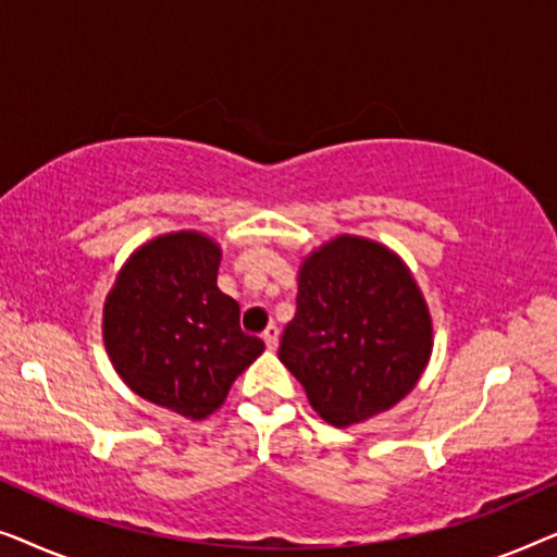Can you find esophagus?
I'll list each match as a JSON object with an SVG mask.
<instances>
[{
	"label": "esophagus",
	"mask_w": 557,
	"mask_h": 557,
	"mask_svg": "<svg viewBox=\"0 0 557 557\" xmlns=\"http://www.w3.org/2000/svg\"><path fill=\"white\" fill-rule=\"evenodd\" d=\"M263 342H265V347L269 349H273L278 345V326L276 324H269L263 330Z\"/></svg>",
	"instance_id": "34e87169"
}]
</instances>
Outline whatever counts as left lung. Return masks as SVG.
Here are the masks:
<instances>
[{"label": "left lung", "mask_w": 557, "mask_h": 557, "mask_svg": "<svg viewBox=\"0 0 557 557\" xmlns=\"http://www.w3.org/2000/svg\"><path fill=\"white\" fill-rule=\"evenodd\" d=\"M429 355V309L398 256L342 235L307 258L278 360L326 423L345 429L393 408Z\"/></svg>", "instance_id": "obj_1"}]
</instances>
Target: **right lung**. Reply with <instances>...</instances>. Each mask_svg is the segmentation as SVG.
Wrapping results in <instances>:
<instances>
[{
	"mask_svg": "<svg viewBox=\"0 0 557 557\" xmlns=\"http://www.w3.org/2000/svg\"><path fill=\"white\" fill-rule=\"evenodd\" d=\"M220 248L200 233L147 243L121 269L103 307V339L136 395L187 418L220 408L263 352L240 330V304L218 288Z\"/></svg>",
	"mask_w": 557,
	"mask_h": 557,
	"instance_id": "add662e5",
	"label": "right lung"
}]
</instances>
